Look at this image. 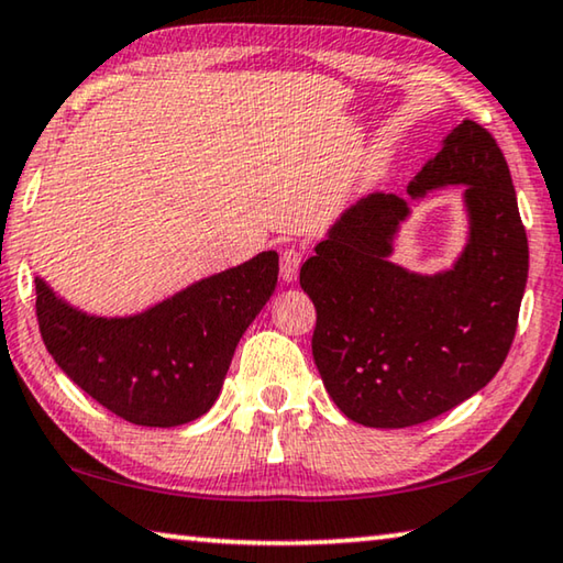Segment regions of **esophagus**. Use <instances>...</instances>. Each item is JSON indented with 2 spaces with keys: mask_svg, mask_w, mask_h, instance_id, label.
Masks as SVG:
<instances>
[{
  "mask_svg": "<svg viewBox=\"0 0 563 563\" xmlns=\"http://www.w3.org/2000/svg\"><path fill=\"white\" fill-rule=\"evenodd\" d=\"M301 258H305V254H301L299 249H284V252H282L279 269H282V279L287 282V284L297 279L299 266H301Z\"/></svg>",
  "mask_w": 563,
  "mask_h": 563,
  "instance_id": "esophagus-1",
  "label": "esophagus"
}]
</instances>
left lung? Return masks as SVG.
Listing matches in <instances>:
<instances>
[{
    "label": "left lung",
    "instance_id": "left-lung-1",
    "mask_svg": "<svg viewBox=\"0 0 563 563\" xmlns=\"http://www.w3.org/2000/svg\"><path fill=\"white\" fill-rule=\"evenodd\" d=\"M465 186L471 236L453 269L412 274L390 262L410 206L369 194L342 213L301 266L317 309L311 354L327 393L367 428H410L468 400L511 350L529 241L511 170L486 128L463 120L408 186L422 198Z\"/></svg>",
    "mask_w": 563,
    "mask_h": 563
}]
</instances>
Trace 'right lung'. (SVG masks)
<instances>
[{"mask_svg": "<svg viewBox=\"0 0 563 563\" xmlns=\"http://www.w3.org/2000/svg\"><path fill=\"white\" fill-rule=\"evenodd\" d=\"M276 252L173 294L135 317H92L34 279L37 322L57 367L102 408L133 426L201 418L221 393L233 350L269 301Z\"/></svg>", "mask_w": 563, "mask_h": 563, "instance_id": "obj_1", "label": "right lung"}]
</instances>
